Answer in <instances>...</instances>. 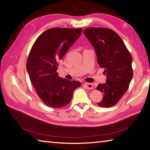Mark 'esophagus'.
<instances>
[{
  "instance_id": "34e87169",
  "label": "esophagus",
  "mask_w": 150,
  "mask_h": 150,
  "mask_svg": "<svg viewBox=\"0 0 150 150\" xmlns=\"http://www.w3.org/2000/svg\"><path fill=\"white\" fill-rule=\"evenodd\" d=\"M84 86H85V88L88 89H93V85L91 83H84Z\"/></svg>"
}]
</instances>
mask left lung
I'll list each match as a JSON object with an SVG mask.
<instances>
[{"mask_svg": "<svg viewBox=\"0 0 150 150\" xmlns=\"http://www.w3.org/2000/svg\"><path fill=\"white\" fill-rule=\"evenodd\" d=\"M84 34L94 48L98 62L106 74L104 84L97 89L103 98L98 103L101 107H111L120 101L128 89L133 78L132 57L123 40L115 31L102 28H89Z\"/></svg>", "mask_w": 150, "mask_h": 150, "instance_id": "left-lung-1", "label": "left lung"}]
</instances>
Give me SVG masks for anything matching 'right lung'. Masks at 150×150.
Listing matches in <instances>:
<instances>
[{"label": "right lung", "mask_w": 150, "mask_h": 150, "mask_svg": "<svg viewBox=\"0 0 150 150\" xmlns=\"http://www.w3.org/2000/svg\"><path fill=\"white\" fill-rule=\"evenodd\" d=\"M82 29L52 28L39 36L27 61L26 68L36 93L46 105L64 107L71 100L74 91L81 86L76 81L63 79L56 72L59 61L72 46Z\"/></svg>", "instance_id": "right-lung-1"}]
</instances>
